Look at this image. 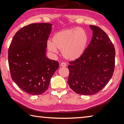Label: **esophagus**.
I'll return each mask as SVG.
<instances>
[{
    "label": "esophagus",
    "mask_w": 124,
    "mask_h": 124,
    "mask_svg": "<svg viewBox=\"0 0 124 124\" xmlns=\"http://www.w3.org/2000/svg\"><path fill=\"white\" fill-rule=\"evenodd\" d=\"M60 66H61V67H66V66H67V64L66 63H63V62H62V63H61Z\"/></svg>",
    "instance_id": "1"
}]
</instances>
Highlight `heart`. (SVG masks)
I'll return each instance as SVG.
<instances>
[{
  "instance_id": "b5f03b06",
  "label": "heart",
  "mask_w": 124,
  "mask_h": 124,
  "mask_svg": "<svg viewBox=\"0 0 124 124\" xmlns=\"http://www.w3.org/2000/svg\"><path fill=\"white\" fill-rule=\"evenodd\" d=\"M87 35L81 28H70L59 31L52 37V41L47 42V49L53 54H57V49L61 50L65 59L75 61L82 56L86 47Z\"/></svg>"
}]
</instances>
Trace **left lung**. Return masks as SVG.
I'll return each mask as SVG.
<instances>
[{"label": "left lung", "mask_w": 124, "mask_h": 124, "mask_svg": "<svg viewBox=\"0 0 124 124\" xmlns=\"http://www.w3.org/2000/svg\"><path fill=\"white\" fill-rule=\"evenodd\" d=\"M92 38L82 56L68 66V84L79 95H92L101 91L113 76L115 51L107 34L90 25Z\"/></svg>", "instance_id": "left-lung-1"}]
</instances>
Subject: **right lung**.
I'll use <instances>...</instances> for the list:
<instances>
[{"mask_svg":"<svg viewBox=\"0 0 124 124\" xmlns=\"http://www.w3.org/2000/svg\"><path fill=\"white\" fill-rule=\"evenodd\" d=\"M52 24L32 23L23 27L13 37L8 50L10 74L16 84L30 95L44 93L59 67L46 56L47 41Z\"/></svg>","mask_w":124,"mask_h":124,"instance_id":"obj_1","label":"right lung"}]
</instances>
